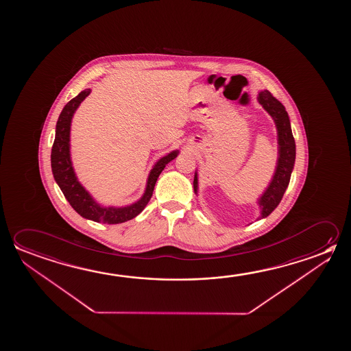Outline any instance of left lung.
<instances>
[{
  "label": "left lung",
  "instance_id": "left-lung-1",
  "mask_svg": "<svg viewBox=\"0 0 351 351\" xmlns=\"http://www.w3.org/2000/svg\"><path fill=\"white\" fill-rule=\"evenodd\" d=\"M258 103L263 109L271 116L276 127L278 134V160H276V171L270 180L268 187L257 199L261 215L259 219H265L273 212L282 201V195L287 191L296 156V145L291 132V125L289 120L287 110L280 101H278L268 90L258 93ZM193 190L198 195V173H195L193 178Z\"/></svg>",
  "mask_w": 351,
  "mask_h": 351
}]
</instances>
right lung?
Wrapping results in <instances>:
<instances>
[{
  "mask_svg": "<svg viewBox=\"0 0 351 351\" xmlns=\"http://www.w3.org/2000/svg\"><path fill=\"white\" fill-rule=\"evenodd\" d=\"M90 89H86L80 93L75 98L64 105V110L58 116L56 123L55 141L51 149V169L53 178L62 191L69 204L83 218L89 219L97 223L104 224H120L127 220L136 218L139 213L143 210L152 198L156 180L159 178L164 167L170 161L178 156L180 150H173L169 154L160 158L150 170L145 184V190L138 201L134 202L125 207H105L93 198V195L86 190V187L78 181L75 169L71 160V123L75 115V110L81 105L82 101L90 94Z\"/></svg>",
  "mask_w": 351,
  "mask_h": 351,
  "instance_id": "right-lung-1",
  "label": "right lung"
}]
</instances>
